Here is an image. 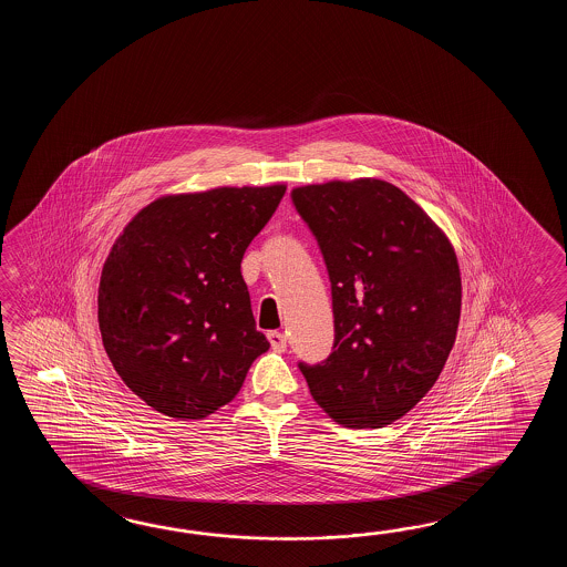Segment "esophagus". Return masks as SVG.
<instances>
[{
	"label": "esophagus",
	"instance_id": "obj_1",
	"mask_svg": "<svg viewBox=\"0 0 567 567\" xmlns=\"http://www.w3.org/2000/svg\"><path fill=\"white\" fill-rule=\"evenodd\" d=\"M267 338L271 342V349L276 350V352H284L286 347H288V338H286V334H281V332H269Z\"/></svg>",
	"mask_w": 567,
	"mask_h": 567
}]
</instances>
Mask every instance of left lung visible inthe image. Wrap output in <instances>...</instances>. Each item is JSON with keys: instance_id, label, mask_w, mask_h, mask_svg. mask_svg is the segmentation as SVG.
<instances>
[{"instance_id": "obj_1", "label": "left lung", "mask_w": 567, "mask_h": 567, "mask_svg": "<svg viewBox=\"0 0 567 567\" xmlns=\"http://www.w3.org/2000/svg\"><path fill=\"white\" fill-rule=\"evenodd\" d=\"M324 257L334 347L300 362L313 401L344 427H385L434 386L458 332L462 281L446 233L377 178L291 190Z\"/></svg>"}]
</instances>
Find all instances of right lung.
Returning a JSON list of instances; mask_svg holds the SVG:
<instances>
[{"label": "right lung", "mask_w": 567, "mask_h": 567, "mask_svg": "<svg viewBox=\"0 0 567 567\" xmlns=\"http://www.w3.org/2000/svg\"><path fill=\"white\" fill-rule=\"evenodd\" d=\"M286 184L166 194L127 223L99 281V330L123 383L152 410L203 420L269 349L241 259Z\"/></svg>", "instance_id": "right-lung-1"}]
</instances>
